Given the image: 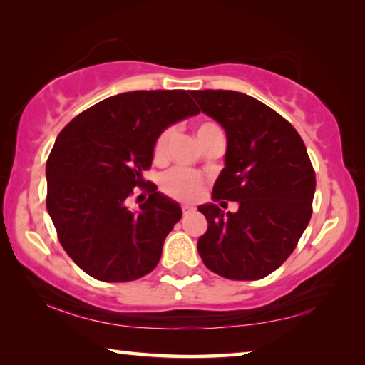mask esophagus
<instances>
[{
    "label": "esophagus",
    "mask_w": 365,
    "mask_h": 365,
    "mask_svg": "<svg viewBox=\"0 0 365 365\" xmlns=\"http://www.w3.org/2000/svg\"><path fill=\"white\" fill-rule=\"evenodd\" d=\"M182 212H183V215L191 214V212H195V207L193 206H188V205H183L182 206Z\"/></svg>",
    "instance_id": "1"
}]
</instances>
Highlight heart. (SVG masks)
Wrapping results in <instances>:
<instances>
[{
	"label": "heart",
	"mask_w": 365,
	"mask_h": 365,
	"mask_svg": "<svg viewBox=\"0 0 365 365\" xmlns=\"http://www.w3.org/2000/svg\"><path fill=\"white\" fill-rule=\"evenodd\" d=\"M196 137L201 141L202 146H206L209 141L224 137L220 127L212 120H201L196 125ZM174 138V128H164L158 133V137L153 141V160L154 163H164L169 156V146ZM206 187V178L200 172L187 170L182 168H174L164 172L159 178V190L163 191L170 200L175 201H195L202 193Z\"/></svg>",
	"instance_id": "b5f03b06"
}]
</instances>
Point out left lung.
Wrapping results in <instances>:
<instances>
[{"label":"left lung","instance_id":"1","mask_svg":"<svg viewBox=\"0 0 365 365\" xmlns=\"http://www.w3.org/2000/svg\"><path fill=\"white\" fill-rule=\"evenodd\" d=\"M191 96L227 133L225 168L212 197L220 206L240 205L235 214L197 207L207 220L197 252L224 279H264L287 261L311 220L316 172L306 145L285 117L256 98L232 90H193Z\"/></svg>","mask_w":365,"mask_h":365}]
</instances>
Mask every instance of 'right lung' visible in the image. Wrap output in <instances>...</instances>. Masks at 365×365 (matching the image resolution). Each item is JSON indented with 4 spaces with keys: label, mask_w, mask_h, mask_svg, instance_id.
<instances>
[{
    "label": "right lung",
    "mask_w": 365,
    "mask_h": 365,
    "mask_svg": "<svg viewBox=\"0 0 365 365\" xmlns=\"http://www.w3.org/2000/svg\"><path fill=\"white\" fill-rule=\"evenodd\" d=\"M197 113L185 90L128 91L85 109L58 135L46 160V209L59 243L90 277L133 282L158 265L182 209L143 172L158 133ZM137 187L148 197L133 213L126 201Z\"/></svg>",
    "instance_id": "add662e5"
}]
</instances>
